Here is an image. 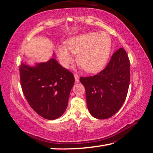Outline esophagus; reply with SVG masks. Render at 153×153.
Masks as SVG:
<instances>
[{"instance_id": "1", "label": "esophagus", "mask_w": 153, "mask_h": 153, "mask_svg": "<svg viewBox=\"0 0 153 153\" xmlns=\"http://www.w3.org/2000/svg\"><path fill=\"white\" fill-rule=\"evenodd\" d=\"M74 79H75V81H76V82H79V77L76 74H74Z\"/></svg>"}]
</instances>
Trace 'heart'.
<instances>
[{
    "mask_svg": "<svg viewBox=\"0 0 153 153\" xmlns=\"http://www.w3.org/2000/svg\"><path fill=\"white\" fill-rule=\"evenodd\" d=\"M111 51V39L105 32H91L71 37L59 46L56 53L60 63L68 67L74 60L72 52L78 54V63L88 73L101 71L107 63Z\"/></svg>",
    "mask_w": 153,
    "mask_h": 153,
    "instance_id": "b5f03b06",
    "label": "heart"
}]
</instances>
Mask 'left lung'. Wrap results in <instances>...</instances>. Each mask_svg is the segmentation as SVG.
I'll list each match as a JSON object with an SVG mask.
<instances>
[{
  "label": "left lung",
  "mask_w": 153,
  "mask_h": 153,
  "mask_svg": "<svg viewBox=\"0 0 153 153\" xmlns=\"http://www.w3.org/2000/svg\"><path fill=\"white\" fill-rule=\"evenodd\" d=\"M130 62L120 48L97 74L81 77L88 111L94 118L106 119L118 112L126 99L130 81Z\"/></svg>",
  "instance_id": "left-lung-1"
}]
</instances>
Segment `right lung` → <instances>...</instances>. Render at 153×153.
<instances>
[{
    "label": "right lung",
    "mask_w": 153,
    "mask_h": 153,
    "mask_svg": "<svg viewBox=\"0 0 153 153\" xmlns=\"http://www.w3.org/2000/svg\"><path fill=\"white\" fill-rule=\"evenodd\" d=\"M19 72L23 93L37 114L55 120L64 114L74 83L72 72L54 58L33 67L22 62Z\"/></svg>",
    "instance_id": "add662e5"
}]
</instances>
